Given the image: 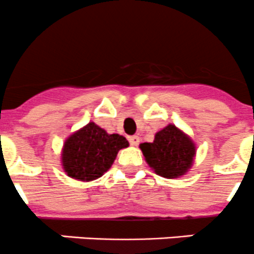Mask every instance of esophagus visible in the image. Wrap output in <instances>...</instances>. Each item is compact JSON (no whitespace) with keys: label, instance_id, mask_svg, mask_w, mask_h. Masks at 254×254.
I'll use <instances>...</instances> for the list:
<instances>
[{"label":"esophagus","instance_id":"esophagus-1","mask_svg":"<svg viewBox=\"0 0 254 254\" xmlns=\"http://www.w3.org/2000/svg\"><path fill=\"white\" fill-rule=\"evenodd\" d=\"M129 142L131 146H137L140 142V137L137 135H132V136L129 137Z\"/></svg>","mask_w":254,"mask_h":254}]
</instances>
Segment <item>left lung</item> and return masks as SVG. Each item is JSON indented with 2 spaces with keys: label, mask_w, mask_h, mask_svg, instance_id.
<instances>
[{
  "label": "left lung",
  "mask_w": 254,
  "mask_h": 254,
  "mask_svg": "<svg viewBox=\"0 0 254 254\" xmlns=\"http://www.w3.org/2000/svg\"><path fill=\"white\" fill-rule=\"evenodd\" d=\"M140 148L156 175L168 179L186 175L195 156V145L190 137L172 124L156 132L153 142H143Z\"/></svg>",
  "instance_id": "8db88e82"
}]
</instances>
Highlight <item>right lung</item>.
Here are the masks:
<instances>
[{
    "mask_svg": "<svg viewBox=\"0 0 254 254\" xmlns=\"http://www.w3.org/2000/svg\"><path fill=\"white\" fill-rule=\"evenodd\" d=\"M127 146L124 136L108 134L91 122L66 139L61 155L64 171L77 181H94L112 167L119 150Z\"/></svg>",
    "mask_w": 254,
    "mask_h": 254,
    "instance_id": "1",
    "label": "right lung"
}]
</instances>
